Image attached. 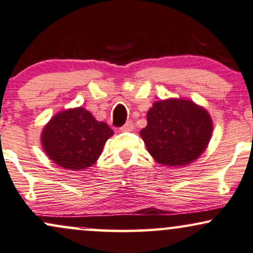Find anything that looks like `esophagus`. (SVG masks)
<instances>
[{
    "instance_id": "obj_1",
    "label": "esophagus",
    "mask_w": 253,
    "mask_h": 253,
    "mask_svg": "<svg viewBox=\"0 0 253 253\" xmlns=\"http://www.w3.org/2000/svg\"><path fill=\"white\" fill-rule=\"evenodd\" d=\"M133 128H134V126H133L132 120H128L126 121V124H125L123 127H121V130H133Z\"/></svg>"
}]
</instances>
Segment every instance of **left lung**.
<instances>
[{
    "mask_svg": "<svg viewBox=\"0 0 253 253\" xmlns=\"http://www.w3.org/2000/svg\"><path fill=\"white\" fill-rule=\"evenodd\" d=\"M212 134V120L205 109L190 100H164L147 113L140 135L158 163L187 165L205 151Z\"/></svg>",
    "mask_w": 253,
    "mask_h": 253,
    "instance_id": "obj_1",
    "label": "left lung"
}]
</instances>
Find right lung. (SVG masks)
<instances>
[{"label": "right lung", "mask_w": 253, "mask_h": 253, "mask_svg": "<svg viewBox=\"0 0 253 253\" xmlns=\"http://www.w3.org/2000/svg\"><path fill=\"white\" fill-rule=\"evenodd\" d=\"M112 135L107 124L79 107L56 114L44 127L41 140L45 153L57 165L84 169L95 163Z\"/></svg>", "instance_id": "1"}]
</instances>
